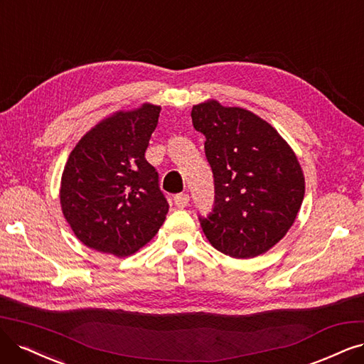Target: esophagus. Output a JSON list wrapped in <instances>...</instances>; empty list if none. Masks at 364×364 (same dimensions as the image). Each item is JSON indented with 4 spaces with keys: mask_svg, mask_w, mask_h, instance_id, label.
I'll list each match as a JSON object with an SVG mask.
<instances>
[{
    "mask_svg": "<svg viewBox=\"0 0 364 364\" xmlns=\"http://www.w3.org/2000/svg\"><path fill=\"white\" fill-rule=\"evenodd\" d=\"M173 204L177 205L178 208H184L187 207V204H189V195L187 193H178L173 196Z\"/></svg>",
    "mask_w": 364,
    "mask_h": 364,
    "instance_id": "1",
    "label": "esophagus"
}]
</instances>
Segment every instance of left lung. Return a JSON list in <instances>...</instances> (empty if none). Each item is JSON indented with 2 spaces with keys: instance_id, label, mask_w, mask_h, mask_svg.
Returning a JSON list of instances; mask_svg holds the SVG:
<instances>
[{
  "instance_id": "left-lung-1",
  "label": "left lung",
  "mask_w": 364,
  "mask_h": 364,
  "mask_svg": "<svg viewBox=\"0 0 364 364\" xmlns=\"http://www.w3.org/2000/svg\"><path fill=\"white\" fill-rule=\"evenodd\" d=\"M205 134L214 204L198 216L214 249L232 258L270 250L292 226L304 198L303 171L291 146L267 121L216 100L193 106Z\"/></svg>"
}]
</instances>
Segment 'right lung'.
<instances>
[{"instance_id": "right-lung-1", "label": "right lung", "mask_w": 364, "mask_h": 364, "mask_svg": "<svg viewBox=\"0 0 364 364\" xmlns=\"http://www.w3.org/2000/svg\"><path fill=\"white\" fill-rule=\"evenodd\" d=\"M160 106L121 111L103 119L70 153L61 178V208L75 235L94 250L118 258L145 246L169 204L145 151Z\"/></svg>"}]
</instances>
